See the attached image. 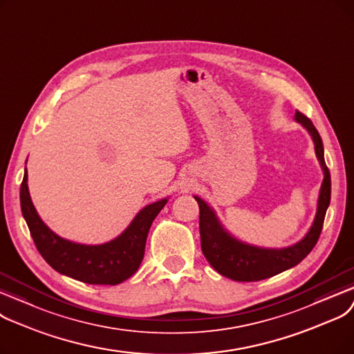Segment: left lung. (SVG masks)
Instances as JSON below:
<instances>
[{"mask_svg":"<svg viewBox=\"0 0 354 354\" xmlns=\"http://www.w3.org/2000/svg\"><path fill=\"white\" fill-rule=\"evenodd\" d=\"M295 121L304 127L311 136L315 156L323 168L324 178L319 187L317 213L307 234L299 242L287 248H261L245 243L230 234L218 221L216 212L203 198L194 196L200 209V238L201 250L209 263L218 274L239 282L261 281L298 265L315 246L322 233L327 207L331 197V178L324 161V147L322 137L307 116L295 112Z\"/></svg>","mask_w":354,"mask_h":354,"instance_id":"obj_1","label":"left lung"}]
</instances>
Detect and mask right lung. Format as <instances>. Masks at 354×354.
<instances>
[{"instance_id": "1", "label": "right lung", "mask_w": 354, "mask_h": 354, "mask_svg": "<svg viewBox=\"0 0 354 354\" xmlns=\"http://www.w3.org/2000/svg\"><path fill=\"white\" fill-rule=\"evenodd\" d=\"M27 178L26 170L20 189L21 212L40 255L55 271L93 285H116L137 272L149 227L168 198L141 209L115 239L100 245H83L60 238L41 221L31 201Z\"/></svg>"}]
</instances>
